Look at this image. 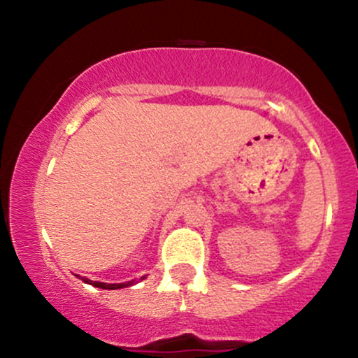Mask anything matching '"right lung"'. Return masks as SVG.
Instances as JSON below:
<instances>
[{"mask_svg":"<svg viewBox=\"0 0 358 358\" xmlns=\"http://www.w3.org/2000/svg\"><path fill=\"white\" fill-rule=\"evenodd\" d=\"M82 279H84V278H82ZM84 282H87V285H92V286H96V287H101V289H121V287H126V286L134 285V281L121 282V285H106V282L90 281V279H84Z\"/></svg>","mask_w":358,"mask_h":358,"instance_id":"add662e5","label":"right lung"}]
</instances>
